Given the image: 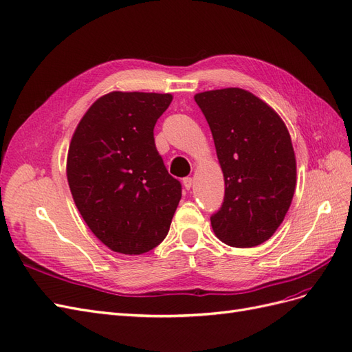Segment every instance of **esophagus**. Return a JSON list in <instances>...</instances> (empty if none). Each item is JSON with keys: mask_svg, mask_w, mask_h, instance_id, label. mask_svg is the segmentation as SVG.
Returning <instances> with one entry per match:
<instances>
[{"mask_svg": "<svg viewBox=\"0 0 352 352\" xmlns=\"http://www.w3.org/2000/svg\"><path fill=\"white\" fill-rule=\"evenodd\" d=\"M184 186H185V189H190V188H192V177H184Z\"/></svg>", "mask_w": 352, "mask_h": 352, "instance_id": "34e87169", "label": "esophagus"}]
</instances>
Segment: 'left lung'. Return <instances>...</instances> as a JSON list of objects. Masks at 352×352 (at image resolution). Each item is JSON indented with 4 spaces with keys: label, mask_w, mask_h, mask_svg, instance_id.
Wrapping results in <instances>:
<instances>
[{
    "label": "left lung",
    "mask_w": 352,
    "mask_h": 352,
    "mask_svg": "<svg viewBox=\"0 0 352 352\" xmlns=\"http://www.w3.org/2000/svg\"><path fill=\"white\" fill-rule=\"evenodd\" d=\"M225 176V199L210 217L216 236L251 248L280 226L292 202L296 163L289 132L273 109L241 88L195 95Z\"/></svg>",
    "instance_id": "obj_1"
}]
</instances>
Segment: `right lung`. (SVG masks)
Listing matches in <instances>:
<instances>
[{
  "label": "right lung",
  "instance_id": "obj_1",
  "mask_svg": "<svg viewBox=\"0 0 352 352\" xmlns=\"http://www.w3.org/2000/svg\"><path fill=\"white\" fill-rule=\"evenodd\" d=\"M172 100L170 94H107L72 138L67 180L74 204L116 252L144 254L162 243L182 197L154 141V126Z\"/></svg>",
  "mask_w": 352,
  "mask_h": 352
}]
</instances>
